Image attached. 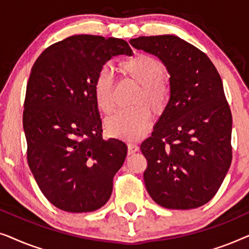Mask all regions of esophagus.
I'll return each mask as SVG.
<instances>
[{"mask_svg":"<svg viewBox=\"0 0 249 249\" xmlns=\"http://www.w3.org/2000/svg\"><path fill=\"white\" fill-rule=\"evenodd\" d=\"M139 149V147L136 144H132V142H129L128 144V155H131L136 153Z\"/></svg>","mask_w":249,"mask_h":249,"instance_id":"1","label":"esophagus"}]
</instances>
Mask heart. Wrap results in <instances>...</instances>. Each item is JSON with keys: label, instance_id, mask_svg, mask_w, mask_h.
Returning a JSON list of instances; mask_svg holds the SVG:
<instances>
[{"label": "heart", "instance_id": "obj_1", "mask_svg": "<svg viewBox=\"0 0 249 249\" xmlns=\"http://www.w3.org/2000/svg\"><path fill=\"white\" fill-rule=\"evenodd\" d=\"M124 77L141 85L135 103H146L156 114L163 113L170 100V87L163 79L165 67L162 61L144 53H137L119 64ZM114 81L107 68L98 71L93 84L95 102L100 111L110 114L114 110ZM152 113L144 104L120 110L105 121V130L112 137L132 141L147 131Z\"/></svg>", "mask_w": 249, "mask_h": 249}]
</instances>
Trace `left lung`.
<instances>
[{
  "label": "left lung",
  "instance_id": "1",
  "mask_svg": "<svg viewBox=\"0 0 249 249\" xmlns=\"http://www.w3.org/2000/svg\"><path fill=\"white\" fill-rule=\"evenodd\" d=\"M129 43L158 56L170 73L168 107L141 145L146 189L165 209L202 206L217 193L232 160V115L220 74L205 53L177 36Z\"/></svg>",
  "mask_w": 249,
  "mask_h": 249
}]
</instances>
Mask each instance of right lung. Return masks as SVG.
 I'll return each instance as SVG.
<instances>
[{
    "label": "right lung",
    "instance_id": "1",
    "mask_svg": "<svg viewBox=\"0 0 249 249\" xmlns=\"http://www.w3.org/2000/svg\"><path fill=\"white\" fill-rule=\"evenodd\" d=\"M119 54H132L124 39L74 35L47 47L30 72L22 118L27 160L44 196L66 212L105 205L127 156L124 142L103 139L93 94L98 71Z\"/></svg>",
    "mask_w": 249,
    "mask_h": 249
}]
</instances>
